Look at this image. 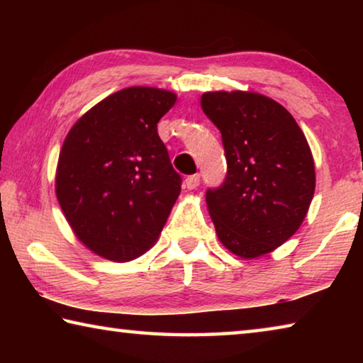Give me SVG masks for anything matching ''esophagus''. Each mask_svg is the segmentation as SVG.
Wrapping results in <instances>:
<instances>
[{"instance_id": "esophagus-1", "label": "esophagus", "mask_w": 363, "mask_h": 363, "mask_svg": "<svg viewBox=\"0 0 363 363\" xmlns=\"http://www.w3.org/2000/svg\"><path fill=\"white\" fill-rule=\"evenodd\" d=\"M199 184H200V174H192L186 179V187L189 190L196 189V187H199Z\"/></svg>"}]
</instances>
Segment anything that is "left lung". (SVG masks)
<instances>
[{"label":"left lung","mask_w":363,"mask_h":363,"mask_svg":"<svg viewBox=\"0 0 363 363\" xmlns=\"http://www.w3.org/2000/svg\"><path fill=\"white\" fill-rule=\"evenodd\" d=\"M201 108L220 131L227 174L206 190L220 243L251 259L285 243L303 223L315 190L314 158L296 120L257 93L216 91Z\"/></svg>","instance_id":"obj_1"}]
</instances>
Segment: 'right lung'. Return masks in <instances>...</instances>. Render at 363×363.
Wrapping results in <instances>:
<instances>
[{
  "label": "right lung",
  "mask_w": 363,
  "mask_h": 363,
  "mask_svg": "<svg viewBox=\"0 0 363 363\" xmlns=\"http://www.w3.org/2000/svg\"><path fill=\"white\" fill-rule=\"evenodd\" d=\"M176 94L133 86L106 97L64 140L56 194L75 235L116 262L144 255L181 192L157 123Z\"/></svg>",
  "instance_id": "add662e5"
}]
</instances>
